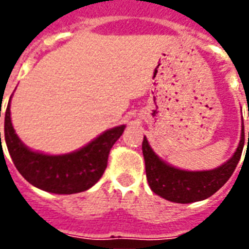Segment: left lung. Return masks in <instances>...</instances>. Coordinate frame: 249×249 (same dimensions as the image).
Masks as SVG:
<instances>
[{"label": "left lung", "instance_id": "1", "mask_svg": "<svg viewBox=\"0 0 249 249\" xmlns=\"http://www.w3.org/2000/svg\"><path fill=\"white\" fill-rule=\"evenodd\" d=\"M249 141V132H248ZM244 146V126L242 125V137L239 146L231 159L218 168L211 170L190 172L169 165L156 155L144 137L142 142L146 177L151 190L159 196L173 203H194L204 200L218 191L234 173L239 163Z\"/></svg>", "mask_w": 249, "mask_h": 249}]
</instances>
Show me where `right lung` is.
<instances>
[{
	"label": "right lung",
	"mask_w": 249,
	"mask_h": 249,
	"mask_svg": "<svg viewBox=\"0 0 249 249\" xmlns=\"http://www.w3.org/2000/svg\"><path fill=\"white\" fill-rule=\"evenodd\" d=\"M10 102L11 97L5 111L6 146L19 173L31 185L48 193L68 195L85 191L99 181L107 168L109 150L120 138L125 125L106 130L80 150L64 155H48L29 150L19 140L11 124Z\"/></svg>",
	"instance_id": "obj_1"
}]
</instances>
